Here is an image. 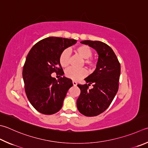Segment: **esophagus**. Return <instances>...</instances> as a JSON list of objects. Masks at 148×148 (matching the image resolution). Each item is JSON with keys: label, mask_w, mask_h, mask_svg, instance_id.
<instances>
[{"label": "esophagus", "mask_w": 148, "mask_h": 148, "mask_svg": "<svg viewBox=\"0 0 148 148\" xmlns=\"http://www.w3.org/2000/svg\"><path fill=\"white\" fill-rule=\"evenodd\" d=\"M73 85L74 86H76L77 85V82L76 81H73Z\"/></svg>", "instance_id": "obj_1"}]
</instances>
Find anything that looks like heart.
<instances>
[{"label": "heart", "instance_id": "1", "mask_svg": "<svg viewBox=\"0 0 148 148\" xmlns=\"http://www.w3.org/2000/svg\"><path fill=\"white\" fill-rule=\"evenodd\" d=\"M75 52L80 57L86 59L84 62L90 68H94L95 66V62L90 58L93 55V51L90 46L86 45L79 46L75 49ZM69 56H70V50L69 49H66L61 53L59 57V62L62 67L68 66L69 62ZM86 71L85 69H77L73 68H69L67 69L66 71V77L73 80H78L82 79L86 76Z\"/></svg>", "mask_w": 148, "mask_h": 148}]
</instances>
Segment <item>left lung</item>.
<instances>
[{
    "label": "left lung",
    "instance_id": "1",
    "mask_svg": "<svg viewBox=\"0 0 148 148\" xmlns=\"http://www.w3.org/2000/svg\"><path fill=\"white\" fill-rule=\"evenodd\" d=\"M80 43L93 48L99 55L97 68L93 73L84 79L88 84H78L80 94L77 107L80 113L94 116L102 113L110 106L119 89L121 65L115 53L102 42L84 40ZM93 84L94 88L88 86Z\"/></svg>",
    "mask_w": 148,
    "mask_h": 148
}]
</instances>
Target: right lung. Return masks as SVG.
I'll use <instances>...</instances> for the list:
<instances>
[{
	"label": "right lung",
	"instance_id": "obj_1",
	"mask_svg": "<svg viewBox=\"0 0 148 148\" xmlns=\"http://www.w3.org/2000/svg\"><path fill=\"white\" fill-rule=\"evenodd\" d=\"M77 40L51 37L35 44L26 57L22 77L25 91L33 108L45 115H52L62 108L72 80L65 77L58 80L51 77L53 72L63 75L59 57L64 50Z\"/></svg>",
	"mask_w": 148,
	"mask_h": 148
}]
</instances>
